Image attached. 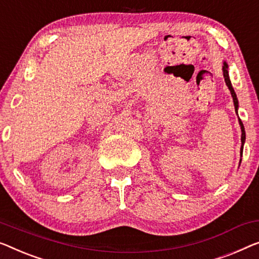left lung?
I'll list each match as a JSON object with an SVG mask.
<instances>
[{
  "mask_svg": "<svg viewBox=\"0 0 259 259\" xmlns=\"http://www.w3.org/2000/svg\"><path fill=\"white\" fill-rule=\"evenodd\" d=\"M222 71H223V76H225V81H226V84L228 86L229 91L231 93V96H233V101H234V106H235V110H238V100H237V96H236V93H235L233 86H231V81L229 79V73H228V64L223 63V67H222ZM238 122H240V125H241V131H242V136H241V142H242V145H241V157L243 154V145H244V142H245V131H244V125H243V123L241 119H238Z\"/></svg>",
  "mask_w": 259,
  "mask_h": 259,
  "instance_id": "8db88e82",
  "label": "left lung"
}]
</instances>
